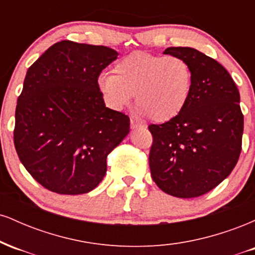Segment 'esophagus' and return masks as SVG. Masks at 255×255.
Returning <instances> with one entry per match:
<instances>
[{
    "mask_svg": "<svg viewBox=\"0 0 255 255\" xmlns=\"http://www.w3.org/2000/svg\"><path fill=\"white\" fill-rule=\"evenodd\" d=\"M141 127V125L137 124L135 120H130V128L131 129H136V128H140Z\"/></svg>",
    "mask_w": 255,
    "mask_h": 255,
    "instance_id": "obj_1",
    "label": "esophagus"
}]
</instances>
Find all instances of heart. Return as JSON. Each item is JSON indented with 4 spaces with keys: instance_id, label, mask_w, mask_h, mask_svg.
I'll use <instances>...</instances> for the list:
<instances>
[{
    "instance_id": "1",
    "label": "heart",
    "mask_w": 255,
    "mask_h": 255,
    "mask_svg": "<svg viewBox=\"0 0 255 255\" xmlns=\"http://www.w3.org/2000/svg\"><path fill=\"white\" fill-rule=\"evenodd\" d=\"M114 73H104L98 80L108 104L124 109L136 93L139 114L152 122L177 118L191 98L193 71L183 57L133 52L115 64Z\"/></svg>"
}]
</instances>
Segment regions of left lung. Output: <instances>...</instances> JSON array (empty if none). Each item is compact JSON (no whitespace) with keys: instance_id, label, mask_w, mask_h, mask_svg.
Masks as SVG:
<instances>
[{"instance_id":"left-lung-1","label":"left lung","mask_w":255,"mask_h":255,"mask_svg":"<svg viewBox=\"0 0 255 255\" xmlns=\"http://www.w3.org/2000/svg\"><path fill=\"white\" fill-rule=\"evenodd\" d=\"M164 54L191 64L193 87L177 118L148 126L151 175L166 194L197 198L217 187L238 163L244 133L240 92L227 69L203 52L171 46Z\"/></svg>"}]
</instances>
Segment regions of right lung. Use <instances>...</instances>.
I'll list each match as a JSON object with an SVG mask.
<instances>
[{
	"label": "right lung",
	"mask_w": 255,
	"mask_h": 255,
	"mask_svg": "<svg viewBox=\"0 0 255 255\" xmlns=\"http://www.w3.org/2000/svg\"><path fill=\"white\" fill-rule=\"evenodd\" d=\"M103 45L62 40L28 68L17 98L14 146L44 188L84 194L107 174V157L129 133V118L105 107L102 71L118 58Z\"/></svg>",
	"instance_id": "obj_1"
}]
</instances>
